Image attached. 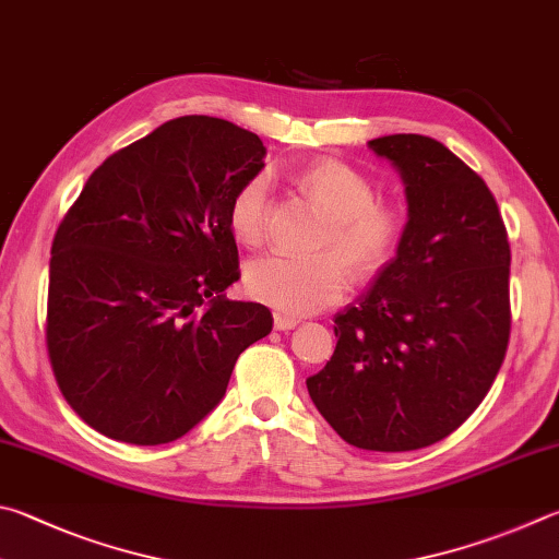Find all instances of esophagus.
Here are the masks:
<instances>
[{"label": "esophagus", "mask_w": 559, "mask_h": 559, "mask_svg": "<svg viewBox=\"0 0 559 559\" xmlns=\"http://www.w3.org/2000/svg\"><path fill=\"white\" fill-rule=\"evenodd\" d=\"M273 328L281 330V332H288L293 328H298V320L296 318H288V314L276 312V314H273Z\"/></svg>", "instance_id": "obj_1"}]
</instances>
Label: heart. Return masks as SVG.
<instances>
[{
  "label": "heart",
  "mask_w": 559,
  "mask_h": 559,
  "mask_svg": "<svg viewBox=\"0 0 559 559\" xmlns=\"http://www.w3.org/2000/svg\"><path fill=\"white\" fill-rule=\"evenodd\" d=\"M302 186L328 215L314 249L320 257L263 253L247 266V290L283 314H310L342 300L349 269L359 278L377 276L393 261L405 235L403 212L377 200V186L361 170L337 158H320L300 174ZM271 178L257 174L237 188L229 202V227L249 247L269 231Z\"/></svg>",
  "instance_id": "heart-1"
}]
</instances>
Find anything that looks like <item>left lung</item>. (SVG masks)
Instances as JSON below:
<instances>
[{
    "instance_id": "1",
    "label": "left lung",
    "mask_w": 559,
    "mask_h": 559,
    "mask_svg": "<svg viewBox=\"0 0 559 559\" xmlns=\"http://www.w3.org/2000/svg\"><path fill=\"white\" fill-rule=\"evenodd\" d=\"M369 148L399 168L408 222L367 296L334 318L337 347L308 393L344 442L408 452L489 393L511 334V247L491 190L440 141L391 134Z\"/></svg>"
}]
</instances>
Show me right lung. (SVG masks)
Returning a JSON list of instances; mask_svg holds the SVG:
<instances>
[{
    "instance_id": "right-lung-1",
    "label": "right lung",
    "mask_w": 559,
    "mask_h": 559,
    "mask_svg": "<svg viewBox=\"0 0 559 559\" xmlns=\"http://www.w3.org/2000/svg\"><path fill=\"white\" fill-rule=\"evenodd\" d=\"M263 156L251 131L190 115L87 178L50 247L46 344L90 428L129 444L182 438L271 332L269 308L225 296L239 281L229 202Z\"/></svg>"
}]
</instances>
